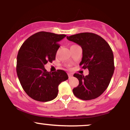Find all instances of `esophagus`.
<instances>
[{
	"label": "esophagus",
	"mask_w": 130,
	"mask_h": 130,
	"mask_svg": "<svg viewBox=\"0 0 130 130\" xmlns=\"http://www.w3.org/2000/svg\"><path fill=\"white\" fill-rule=\"evenodd\" d=\"M68 77H69V78H70V77H71L73 76V74L71 73H68Z\"/></svg>",
	"instance_id": "esophagus-1"
}]
</instances>
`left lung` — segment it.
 <instances>
[{"instance_id": "left-lung-1", "label": "left lung", "mask_w": 130, "mask_h": 130, "mask_svg": "<svg viewBox=\"0 0 130 130\" xmlns=\"http://www.w3.org/2000/svg\"><path fill=\"white\" fill-rule=\"evenodd\" d=\"M67 38L82 47L83 58L79 65L89 71L86 76L74 74L79 80V85L73 89V92L77 98L83 100L96 98L108 87L114 74L112 51L102 37L93 33H80Z\"/></svg>"}]
</instances>
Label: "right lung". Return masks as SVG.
I'll list each match as a JSON object with an SVG mask.
<instances>
[{
    "instance_id": "add662e5",
    "label": "right lung",
    "mask_w": 130,
    "mask_h": 130,
    "mask_svg": "<svg viewBox=\"0 0 130 130\" xmlns=\"http://www.w3.org/2000/svg\"><path fill=\"white\" fill-rule=\"evenodd\" d=\"M51 32H39L24 42L17 56L16 72L26 93L36 101H51L58 95V87L68 79L62 70L48 72L44 65L56 59L60 45L58 43L66 37Z\"/></svg>"
}]
</instances>
